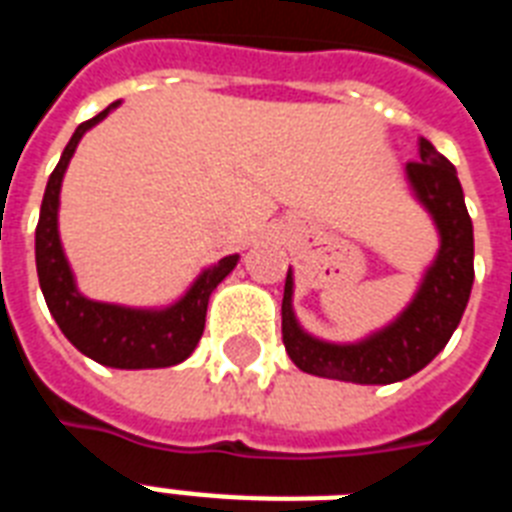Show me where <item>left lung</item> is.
Segmentation results:
<instances>
[{"mask_svg":"<svg viewBox=\"0 0 512 512\" xmlns=\"http://www.w3.org/2000/svg\"><path fill=\"white\" fill-rule=\"evenodd\" d=\"M414 199L428 209L438 231V252L412 303L364 340L329 342L300 327L292 308V268L284 284L281 335L297 369L358 385H390L412 377L444 350L468 308L473 289V223L454 164L420 138V162L406 164Z\"/></svg>","mask_w":512,"mask_h":512,"instance_id":"left-lung-1","label":"left lung"}]
</instances>
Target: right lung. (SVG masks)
I'll return each mask as SVG.
<instances>
[{
  "label": "right lung",
  "instance_id": "right-lung-1",
  "mask_svg": "<svg viewBox=\"0 0 512 512\" xmlns=\"http://www.w3.org/2000/svg\"><path fill=\"white\" fill-rule=\"evenodd\" d=\"M119 103L122 100H116L106 111L92 116L90 122L76 127L68 146L63 148L58 167L47 180L36 225V273L52 319L58 321L60 332L76 350L114 369H162L185 361L199 345L207 321L209 295L236 268L239 255H228L204 268L188 292L167 308H127L90 300L79 292L74 271L60 244V185L84 132L103 122Z\"/></svg>",
  "mask_w": 512,
  "mask_h": 512
}]
</instances>
